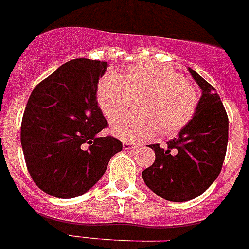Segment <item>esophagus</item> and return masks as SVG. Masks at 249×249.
<instances>
[{"mask_svg":"<svg viewBox=\"0 0 249 249\" xmlns=\"http://www.w3.org/2000/svg\"><path fill=\"white\" fill-rule=\"evenodd\" d=\"M137 148H138V144L133 143V142H127V141L123 142V149H126V151H135V149Z\"/></svg>","mask_w":249,"mask_h":249,"instance_id":"esophagus-1","label":"esophagus"}]
</instances>
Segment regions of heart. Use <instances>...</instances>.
I'll use <instances>...</instances> for the list:
<instances>
[{"label": "heart", "instance_id": "b5f03b06", "mask_svg": "<svg viewBox=\"0 0 249 249\" xmlns=\"http://www.w3.org/2000/svg\"><path fill=\"white\" fill-rule=\"evenodd\" d=\"M138 114H127L112 123V133L127 142L155 135L160 129L173 136L188 124L198 106V91L173 68L155 65H131L124 76L106 72L98 81L96 100L108 120L126 111L131 97Z\"/></svg>", "mask_w": 249, "mask_h": 249}]
</instances>
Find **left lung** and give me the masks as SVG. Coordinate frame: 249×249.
I'll use <instances>...</instances> for the list:
<instances>
[{
	"label": "left lung",
	"mask_w": 249,
	"mask_h": 249,
	"mask_svg": "<svg viewBox=\"0 0 249 249\" xmlns=\"http://www.w3.org/2000/svg\"><path fill=\"white\" fill-rule=\"evenodd\" d=\"M202 89L196 113L166 148L149 144L155 163L142 172L144 183L171 202H186L201 196L221 172L228 143V116L212 85L192 68Z\"/></svg>",
	"instance_id": "1"
}]
</instances>
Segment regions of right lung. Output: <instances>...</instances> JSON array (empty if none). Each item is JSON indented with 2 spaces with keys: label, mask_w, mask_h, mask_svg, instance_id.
Masks as SVG:
<instances>
[{
  "label": "right lung",
  "mask_w": 249,
  "mask_h": 249,
  "mask_svg": "<svg viewBox=\"0 0 249 249\" xmlns=\"http://www.w3.org/2000/svg\"><path fill=\"white\" fill-rule=\"evenodd\" d=\"M107 62L76 58L58 67L31 93L21 123L28 173L39 190L73 198L97 183L112 156L122 151L96 100Z\"/></svg>",
  "instance_id": "1"
}]
</instances>
